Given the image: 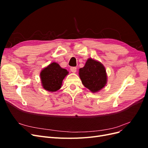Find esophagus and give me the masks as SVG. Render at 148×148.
I'll return each mask as SVG.
<instances>
[{"mask_svg": "<svg viewBox=\"0 0 148 148\" xmlns=\"http://www.w3.org/2000/svg\"><path fill=\"white\" fill-rule=\"evenodd\" d=\"M70 70L71 72L76 73V71H77V67H71Z\"/></svg>", "mask_w": 148, "mask_h": 148, "instance_id": "1", "label": "esophagus"}]
</instances>
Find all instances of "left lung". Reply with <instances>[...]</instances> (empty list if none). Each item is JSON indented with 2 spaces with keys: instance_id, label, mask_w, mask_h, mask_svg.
Wrapping results in <instances>:
<instances>
[{
  "instance_id": "left-lung-1",
  "label": "left lung",
  "mask_w": 148,
  "mask_h": 148,
  "mask_svg": "<svg viewBox=\"0 0 148 148\" xmlns=\"http://www.w3.org/2000/svg\"><path fill=\"white\" fill-rule=\"evenodd\" d=\"M79 76L84 86L92 92L100 91L107 81L104 66L91 58L87 60L84 67L79 69Z\"/></svg>"
}]
</instances>
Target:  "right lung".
<instances>
[{
	"mask_svg": "<svg viewBox=\"0 0 148 148\" xmlns=\"http://www.w3.org/2000/svg\"><path fill=\"white\" fill-rule=\"evenodd\" d=\"M68 74L66 70L62 69L56 62H52L41 71L42 86L48 91H57L61 88L62 81Z\"/></svg>",
	"mask_w": 148,
	"mask_h": 148,
	"instance_id": "right-lung-1",
	"label": "right lung"
}]
</instances>
